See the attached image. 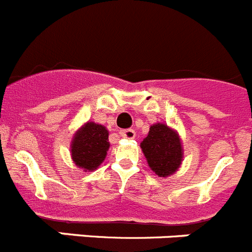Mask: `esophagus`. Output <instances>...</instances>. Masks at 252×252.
<instances>
[{
	"label": "esophagus",
	"mask_w": 252,
	"mask_h": 252,
	"mask_svg": "<svg viewBox=\"0 0 252 252\" xmlns=\"http://www.w3.org/2000/svg\"><path fill=\"white\" fill-rule=\"evenodd\" d=\"M119 134L123 138H126V139H133L135 137V131L133 129H124V130L119 131Z\"/></svg>",
	"instance_id": "esophagus-1"
}]
</instances>
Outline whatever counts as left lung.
<instances>
[{"label": "left lung", "mask_w": 252, "mask_h": 252, "mask_svg": "<svg viewBox=\"0 0 252 252\" xmlns=\"http://www.w3.org/2000/svg\"><path fill=\"white\" fill-rule=\"evenodd\" d=\"M140 148L152 171L159 177H168L178 171L183 158L182 143L176 130L162 123L151 126Z\"/></svg>", "instance_id": "obj_1"}]
</instances>
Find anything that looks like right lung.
I'll list each match as a JSON object with an SVG mask.
<instances>
[{"label":"right lung","instance_id":"obj_1","mask_svg":"<svg viewBox=\"0 0 252 252\" xmlns=\"http://www.w3.org/2000/svg\"><path fill=\"white\" fill-rule=\"evenodd\" d=\"M109 133L101 124L88 122L75 133L70 151L71 158L79 168L85 172L94 171L105 159L109 149Z\"/></svg>","mask_w":252,"mask_h":252}]
</instances>
